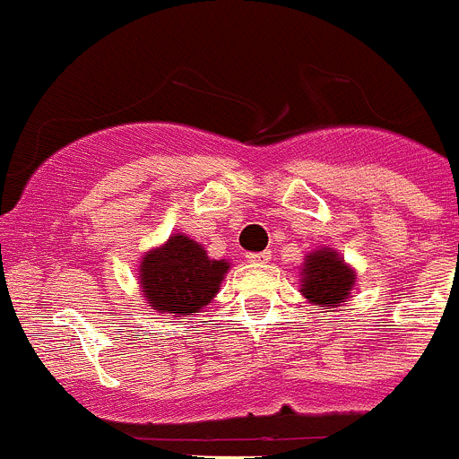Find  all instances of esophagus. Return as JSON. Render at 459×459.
I'll return each instance as SVG.
<instances>
[{
    "label": "esophagus",
    "mask_w": 459,
    "mask_h": 459,
    "mask_svg": "<svg viewBox=\"0 0 459 459\" xmlns=\"http://www.w3.org/2000/svg\"><path fill=\"white\" fill-rule=\"evenodd\" d=\"M245 258H247L249 263H267L272 258L270 252H247L245 254Z\"/></svg>",
    "instance_id": "esophagus-1"
}]
</instances>
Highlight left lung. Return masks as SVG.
<instances>
[{"label":"left lung","mask_w":459,"mask_h":459,"mask_svg":"<svg viewBox=\"0 0 459 459\" xmlns=\"http://www.w3.org/2000/svg\"><path fill=\"white\" fill-rule=\"evenodd\" d=\"M299 274V292L307 299V303L319 306L325 312H334V307L343 306L357 283L355 267L343 261L342 252L328 245L307 252Z\"/></svg>","instance_id":"left-lung-1"}]
</instances>
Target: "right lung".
Returning a JSON list of instances; mask_svg holds the SVG:
<instances>
[{
  "label": "right lung",
  "mask_w": 459,
  "mask_h": 459,
  "mask_svg": "<svg viewBox=\"0 0 459 459\" xmlns=\"http://www.w3.org/2000/svg\"><path fill=\"white\" fill-rule=\"evenodd\" d=\"M140 292L160 315L187 316L210 306L230 272L225 258H212L198 240L178 231L138 263Z\"/></svg>",
  "instance_id": "add662e5"
}]
</instances>
